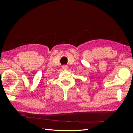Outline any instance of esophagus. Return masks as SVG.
Here are the masks:
<instances>
[{
	"instance_id": "34e87169",
	"label": "esophagus",
	"mask_w": 133,
	"mask_h": 133,
	"mask_svg": "<svg viewBox=\"0 0 133 133\" xmlns=\"http://www.w3.org/2000/svg\"><path fill=\"white\" fill-rule=\"evenodd\" d=\"M68 66L66 65H63L62 66V68H63V69H64V70H66V69H68Z\"/></svg>"
}]
</instances>
